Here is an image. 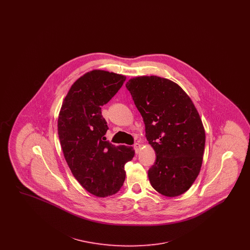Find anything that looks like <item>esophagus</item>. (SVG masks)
I'll return each instance as SVG.
<instances>
[{
	"instance_id": "34e87169",
	"label": "esophagus",
	"mask_w": 250,
	"mask_h": 250,
	"mask_svg": "<svg viewBox=\"0 0 250 250\" xmlns=\"http://www.w3.org/2000/svg\"><path fill=\"white\" fill-rule=\"evenodd\" d=\"M133 147H134V149H135V152L138 154V153H140V151L142 150V144H140V143H135L134 145H133Z\"/></svg>"
}]
</instances>
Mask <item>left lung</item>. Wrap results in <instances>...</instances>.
<instances>
[{"label": "left lung", "instance_id": "obj_1", "mask_svg": "<svg viewBox=\"0 0 250 250\" xmlns=\"http://www.w3.org/2000/svg\"><path fill=\"white\" fill-rule=\"evenodd\" d=\"M125 87L156 155L148 170L152 187L167 197L184 194L198 177L203 159L205 130L197 108L178 84L167 79L136 77Z\"/></svg>", "mask_w": 250, "mask_h": 250}]
</instances>
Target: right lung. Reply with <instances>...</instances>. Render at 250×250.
Here are the masks:
<instances>
[{
    "mask_svg": "<svg viewBox=\"0 0 250 250\" xmlns=\"http://www.w3.org/2000/svg\"><path fill=\"white\" fill-rule=\"evenodd\" d=\"M125 79L113 72H87L72 85L60 110L58 135L67 165L83 188L99 198L119 191L125 164L135 155L133 147L106 141L108 127L101 113Z\"/></svg>",
    "mask_w": 250,
    "mask_h": 250,
    "instance_id": "right-lung-1",
    "label": "right lung"
}]
</instances>
